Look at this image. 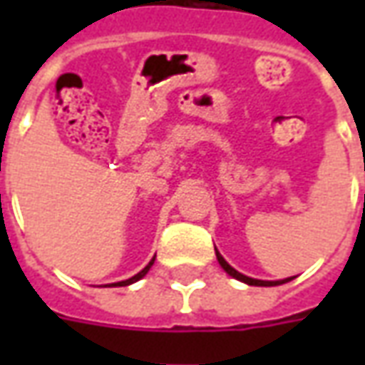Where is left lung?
I'll return each instance as SVG.
<instances>
[{"label": "left lung", "instance_id": "8db88e82", "mask_svg": "<svg viewBox=\"0 0 365 365\" xmlns=\"http://www.w3.org/2000/svg\"><path fill=\"white\" fill-rule=\"evenodd\" d=\"M215 254H217V260H219V264H221V268L227 272V274L230 275V277H235V279H238V282L246 283V285H258V287H272V285H282V283H287L291 282L293 277H285V279H277V282H264V279H254V277H248V275L240 274V272H237V269L230 266L229 262L222 258L221 254H219V250L215 248Z\"/></svg>", "mask_w": 365, "mask_h": 365}]
</instances>
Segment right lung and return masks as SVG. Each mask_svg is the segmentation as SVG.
<instances>
[{"instance_id":"obj_1","label":"right lung","mask_w":365,"mask_h":365,"mask_svg":"<svg viewBox=\"0 0 365 365\" xmlns=\"http://www.w3.org/2000/svg\"><path fill=\"white\" fill-rule=\"evenodd\" d=\"M154 258H156V256H154ZM154 258H152V260L148 262V266H146V268L140 269V272H138V274H136V275H133V277H128V279H125V282L109 283V285H113V287H125V285H130V283H135V282H138V279H143L144 275L148 274V269L152 268V264H154Z\"/></svg>"}]
</instances>
